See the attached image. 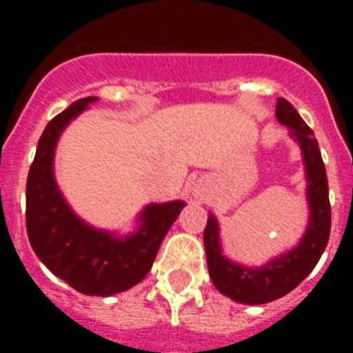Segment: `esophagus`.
Returning a JSON list of instances; mask_svg holds the SVG:
<instances>
[{
    "instance_id": "esophagus-1",
    "label": "esophagus",
    "mask_w": 353,
    "mask_h": 353,
    "mask_svg": "<svg viewBox=\"0 0 353 353\" xmlns=\"http://www.w3.org/2000/svg\"><path fill=\"white\" fill-rule=\"evenodd\" d=\"M196 198H198V199H203V198H205L203 192H198V194H196Z\"/></svg>"
}]
</instances>
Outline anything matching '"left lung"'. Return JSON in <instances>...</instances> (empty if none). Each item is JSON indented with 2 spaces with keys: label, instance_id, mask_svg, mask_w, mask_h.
I'll return each mask as SVG.
<instances>
[{
  "label": "left lung",
  "instance_id": "obj_1",
  "mask_svg": "<svg viewBox=\"0 0 353 353\" xmlns=\"http://www.w3.org/2000/svg\"><path fill=\"white\" fill-rule=\"evenodd\" d=\"M276 119L280 124L290 128V135L302 150L306 166L310 221L295 249L273 258L262 268H245L221 254L220 225L210 212L203 232L210 280L220 293L241 304H265L295 290L317 265L330 238L332 209L328 177L317 139L313 135L312 128L302 121L299 112L285 99H279L276 102Z\"/></svg>",
  "mask_w": 353,
  "mask_h": 353
}]
</instances>
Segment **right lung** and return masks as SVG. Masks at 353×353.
<instances>
[{
    "label": "right lung",
    "instance_id": "add662e5",
    "mask_svg": "<svg viewBox=\"0 0 353 353\" xmlns=\"http://www.w3.org/2000/svg\"><path fill=\"white\" fill-rule=\"evenodd\" d=\"M97 97L73 102L52 119L38 141L27 177V234L36 256L58 279L84 295L110 296L139 284L152 269L163 238L185 207L183 201L146 205L133 234L119 238L74 214L58 190L52 159L63 128Z\"/></svg>",
    "mask_w": 353,
    "mask_h": 353
}]
</instances>
